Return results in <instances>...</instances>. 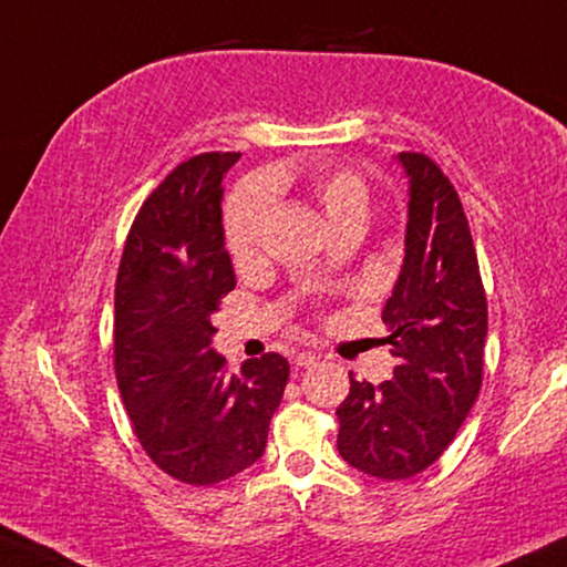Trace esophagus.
Returning a JSON list of instances; mask_svg holds the SVG:
<instances>
[{
	"label": "esophagus",
	"instance_id": "esophagus-1",
	"mask_svg": "<svg viewBox=\"0 0 567 567\" xmlns=\"http://www.w3.org/2000/svg\"><path fill=\"white\" fill-rule=\"evenodd\" d=\"M318 359H320L318 353H312V351H300V353H295V367H302V369H306V367H312V364H316Z\"/></svg>",
	"mask_w": 567,
	"mask_h": 567
}]
</instances>
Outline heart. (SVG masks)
Segmentation results:
<instances>
[{
    "mask_svg": "<svg viewBox=\"0 0 567 567\" xmlns=\"http://www.w3.org/2000/svg\"><path fill=\"white\" fill-rule=\"evenodd\" d=\"M292 173H277V183L292 181ZM310 196L323 208L333 229L351 224H364L369 216V183L357 167L341 163H316L300 173ZM272 216V193L265 181H249L231 193L224 210L226 247L236 261H247L257 255L261 236Z\"/></svg>",
    "mask_w": 567,
    "mask_h": 567,
    "instance_id": "heart-1",
    "label": "heart"
}]
</instances>
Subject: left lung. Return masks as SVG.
I'll use <instances>...</instances> for the list:
<instances>
[{
	"instance_id": "1",
	"label": "left lung",
	"mask_w": 567,
	"mask_h": 567,
	"mask_svg": "<svg viewBox=\"0 0 567 567\" xmlns=\"http://www.w3.org/2000/svg\"><path fill=\"white\" fill-rule=\"evenodd\" d=\"M410 175L404 265L382 320L396 359L382 384L357 382L338 404V453L369 476L400 481L441 458L484 382L486 292L466 210L441 165L400 152Z\"/></svg>"
}]
</instances>
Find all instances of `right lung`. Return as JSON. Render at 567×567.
<instances>
[{"label":"right lung","mask_w":567,"mask_h":567,"mask_svg":"<svg viewBox=\"0 0 567 567\" xmlns=\"http://www.w3.org/2000/svg\"><path fill=\"white\" fill-rule=\"evenodd\" d=\"M239 152L185 159L126 234L114 290V371L140 445L159 471L210 486L267 445L290 364L269 351L239 374L210 349V316L236 287L224 247L221 181Z\"/></svg>","instance_id":"add662e5"}]
</instances>
